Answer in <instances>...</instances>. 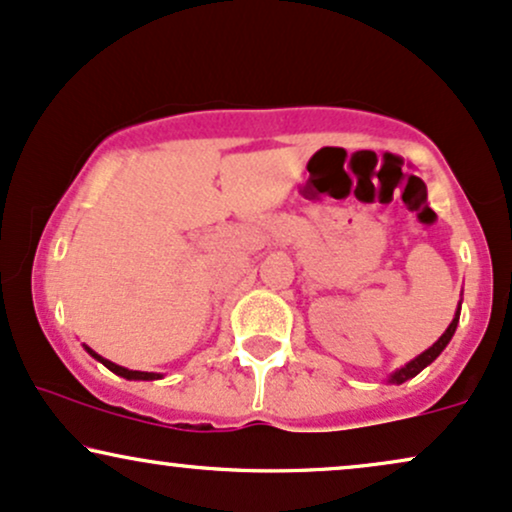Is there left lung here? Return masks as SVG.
Segmentation results:
<instances>
[{
	"mask_svg": "<svg viewBox=\"0 0 512 512\" xmlns=\"http://www.w3.org/2000/svg\"><path fill=\"white\" fill-rule=\"evenodd\" d=\"M458 319H460V310H458V315L453 317V322L448 324V329L443 331V336L439 338V341L434 343L432 348H429V350H424L422 355H417L415 360L408 362V365H405V367H400L398 372L393 374V377H391L393 384H403V381H408V379L415 377V374H420L422 369L427 367V365H432V362L436 360V357L441 355V350L446 348V346H448V341H451V338H453V334H455V326H458Z\"/></svg>",
	"mask_w": 512,
	"mask_h": 512,
	"instance_id": "left-lung-1",
	"label": "left lung"
}]
</instances>
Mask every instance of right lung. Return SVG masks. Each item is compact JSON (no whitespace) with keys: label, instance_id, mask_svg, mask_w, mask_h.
I'll return each mask as SVG.
<instances>
[{"label":"right lung","instance_id":"add662e5","mask_svg":"<svg viewBox=\"0 0 512 512\" xmlns=\"http://www.w3.org/2000/svg\"><path fill=\"white\" fill-rule=\"evenodd\" d=\"M88 350V353L95 357V360H100L104 367L107 369H112L114 374H119V377H123V379H143V381H147V379H159V374H155V372H133V369H126V367H119V365H114V362H109V360H104L102 355H97L95 350H90V348H85Z\"/></svg>","mask_w":512,"mask_h":512}]
</instances>
